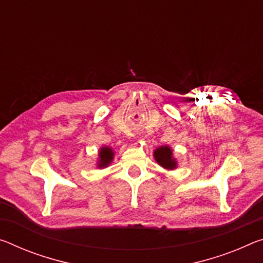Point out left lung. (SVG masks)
Returning a JSON list of instances; mask_svg holds the SVG:
<instances>
[{
	"label": "left lung",
	"mask_w": 263,
	"mask_h": 263,
	"mask_svg": "<svg viewBox=\"0 0 263 263\" xmlns=\"http://www.w3.org/2000/svg\"><path fill=\"white\" fill-rule=\"evenodd\" d=\"M154 158L158 161V164L162 167L173 170L177 167V162L172 158V149L168 146H161L154 151Z\"/></svg>",
	"instance_id": "8db88e82"
}]
</instances>
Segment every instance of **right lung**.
<instances>
[{"instance_id": "add662e5", "label": "right lung", "mask_w": 263, "mask_h": 263, "mask_svg": "<svg viewBox=\"0 0 263 263\" xmlns=\"http://www.w3.org/2000/svg\"><path fill=\"white\" fill-rule=\"evenodd\" d=\"M114 159V152L110 147H103L99 152V162L98 167H105Z\"/></svg>"}]
</instances>
